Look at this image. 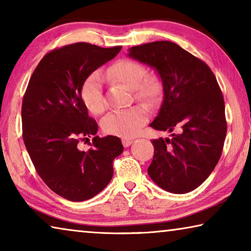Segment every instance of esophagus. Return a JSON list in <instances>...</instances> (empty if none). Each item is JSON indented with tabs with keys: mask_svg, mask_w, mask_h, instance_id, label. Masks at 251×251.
Returning <instances> with one entry per match:
<instances>
[{
	"mask_svg": "<svg viewBox=\"0 0 251 251\" xmlns=\"http://www.w3.org/2000/svg\"><path fill=\"white\" fill-rule=\"evenodd\" d=\"M122 143L125 147H128V146L131 145V143H133V138H126L125 137V138L122 139Z\"/></svg>",
	"mask_w": 251,
	"mask_h": 251,
	"instance_id": "esophagus-1",
	"label": "esophagus"
}]
</instances>
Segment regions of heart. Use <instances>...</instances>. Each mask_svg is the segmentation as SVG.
I'll use <instances>...</instances> for the list:
<instances>
[{
    "instance_id": "obj_1",
    "label": "heart",
    "mask_w": 251,
    "mask_h": 251,
    "mask_svg": "<svg viewBox=\"0 0 251 251\" xmlns=\"http://www.w3.org/2000/svg\"><path fill=\"white\" fill-rule=\"evenodd\" d=\"M106 77L120 82L131 88L137 100L154 105L161 94V83L155 75H147V70L141 63L134 59H120L106 71ZM80 97L86 108L93 114L103 113L106 100L103 93V79L94 72L84 79L80 87ZM148 110L142 104L126 109L113 110L101 120V128L105 133L117 136L135 135L145 125Z\"/></svg>"
}]
</instances>
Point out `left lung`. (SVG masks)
Here are the masks:
<instances>
[{
	"label": "left lung",
	"instance_id": "8db88e82",
	"mask_svg": "<svg viewBox=\"0 0 251 251\" xmlns=\"http://www.w3.org/2000/svg\"><path fill=\"white\" fill-rule=\"evenodd\" d=\"M129 56L158 72L164 100L151 124L172 138L152 139L148 175L160 188L189 193L205 181L222 156L227 133L225 101L205 62L169 41L133 46Z\"/></svg>",
	"mask_w": 251,
	"mask_h": 251
}]
</instances>
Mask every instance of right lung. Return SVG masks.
Segmentation results:
<instances>
[{
	"label": "right lung",
	"instance_id": "add662e5",
	"mask_svg": "<svg viewBox=\"0 0 251 251\" xmlns=\"http://www.w3.org/2000/svg\"><path fill=\"white\" fill-rule=\"evenodd\" d=\"M75 43L50 50L29 78L22 103L23 141L39 176L58 196L84 201L113 177V160L124 147L116 136H95L97 123L80 97L84 79L120 53ZM94 135L91 150L78 144Z\"/></svg>",
	"mask_w": 251,
	"mask_h": 251
}]
</instances>
